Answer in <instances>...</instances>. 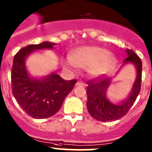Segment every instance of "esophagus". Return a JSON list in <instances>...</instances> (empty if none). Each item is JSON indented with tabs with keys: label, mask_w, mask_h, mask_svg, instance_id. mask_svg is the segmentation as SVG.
Segmentation results:
<instances>
[{
	"label": "esophagus",
	"mask_w": 152,
	"mask_h": 152,
	"mask_svg": "<svg viewBox=\"0 0 152 152\" xmlns=\"http://www.w3.org/2000/svg\"><path fill=\"white\" fill-rule=\"evenodd\" d=\"M85 83H83V82L81 81H77V83H76V86H82V87H85Z\"/></svg>",
	"instance_id": "1"
}]
</instances>
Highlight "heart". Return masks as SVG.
Segmentation results:
<instances>
[{"label":"heart","instance_id":"heart-1","mask_svg":"<svg viewBox=\"0 0 152 152\" xmlns=\"http://www.w3.org/2000/svg\"><path fill=\"white\" fill-rule=\"evenodd\" d=\"M115 58L105 49L98 47H82L72 53L71 58L65 60L68 68L88 69L93 76H99L106 73L112 68Z\"/></svg>","mask_w":152,"mask_h":152}]
</instances>
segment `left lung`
I'll return each mask as SVG.
<instances>
[{
    "mask_svg": "<svg viewBox=\"0 0 152 152\" xmlns=\"http://www.w3.org/2000/svg\"><path fill=\"white\" fill-rule=\"evenodd\" d=\"M127 57L124 65L131 62L136 66V79L129 96L118 105L111 103L107 99L106 91L110 85L111 78L104 75L87 81V107L88 112L94 119L99 121H111L124 116L136 101L140 90L142 82V61L132 50L126 49Z\"/></svg>",
    "mask_w": 152,
    "mask_h": 152,
    "instance_id": "1",
    "label": "left lung"
}]
</instances>
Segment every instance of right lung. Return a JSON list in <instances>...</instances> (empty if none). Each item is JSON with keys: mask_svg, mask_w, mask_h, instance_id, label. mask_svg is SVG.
Here are the masks:
<instances>
[{"mask_svg": "<svg viewBox=\"0 0 152 152\" xmlns=\"http://www.w3.org/2000/svg\"><path fill=\"white\" fill-rule=\"evenodd\" d=\"M56 44L44 42L30 44L15 55L11 72L12 95L29 116L34 118H48L60 109L64 99L73 90L77 80H65L53 72L42 79L31 77L25 60L36 50L53 49Z\"/></svg>", "mask_w": 152, "mask_h": 152, "instance_id": "right-lung-1", "label": "right lung"}]
</instances>
